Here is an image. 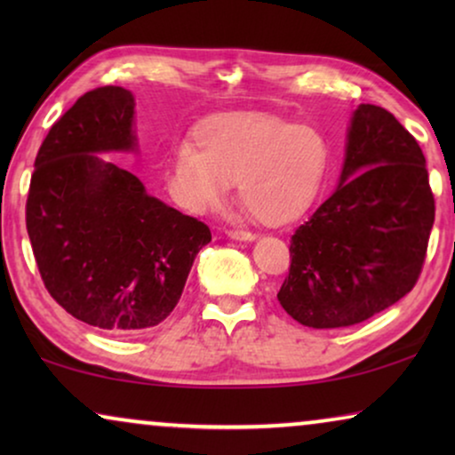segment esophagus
<instances>
[{"label": "esophagus", "instance_id": "1", "mask_svg": "<svg viewBox=\"0 0 455 455\" xmlns=\"http://www.w3.org/2000/svg\"><path fill=\"white\" fill-rule=\"evenodd\" d=\"M226 234L232 240H244V242H252L254 240V234L252 232H246V229H228Z\"/></svg>", "mask_w": 455, "mask_h": 455}]
</instances>
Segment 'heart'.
<instances>
[{"instance_id":"1","label":"heart","mask_w":455,"mask_h":455,"mask_svg":"<svg viewBox=\"0 0 455 455\" xmlns=\"http://www.w3.org/2000/svg\"><path fill=\"white\" fill-rule=\"evenodd\" d=\"M180 147L167 186L190 213L221 207L238 184L240 207L267 226H283L313 204L325 178L329 142L321 130L260 114L215 116Z\"/></svg>"}]
</instances>
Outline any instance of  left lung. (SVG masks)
Returning <instances> with one entry per match:
<instances>
[{
	"instance_id": "1",
	"label": "left lung",
	"mask_w": 455,
	"mask_h": 455,
	"mask_svg": "<svg viewBox=\"0 0 455 455\" xmlns=\"http://www.w3.org/2000/svg\"><path fill=\"white\" fill-rule=\"evenodd\" d=\"M425 164L419 142L387 109L358 105L338 190L290 240L277 300L291 319L350 327L414 288L435 221Z\"/></svg>"
}]
</instances>
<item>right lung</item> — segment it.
<instances>
[{
    "label": "right lung",
    "mask_w": 455,
    "mask_h": 455,
    "mask_svg": "<svg viewBox=\"0 0 455 455\" xmlns=\"http://www.w3.org/2000/svg\"><path fill=\"white\" fill-rule=\"evenodd\" d=\"M134 97L84 92L36 153L27 229L55 302L86 325L136 333L159 325L182 296L211 229L147 195L134 173L95 153L134 151Z\"/></svg>",
    "instance_id": "right-lung-1"
}]
</instances>
